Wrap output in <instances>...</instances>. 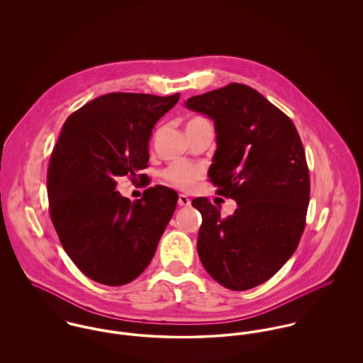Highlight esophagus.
<instances>
[{
	"mask_svg": "<svg viewBox=\"0 0 363 363\" xmlns=\"http://www.w3.org/2000/svg\"><path fill=\"white\" fill-rule=\"evenodd\" d=\"M177 203H179L180 207H189V206L191 204L190 199H189L187 196H184V194H180V196H179V201H177Z\"/></svg>",
	"mask_w": 363,
	"mask_h": 363,
	"instance_id": "1",
	"label": "esophagus"
}]
</instances>
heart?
I'll list each match as a JSON object with an SVG mask.
<instances>
[{
	"label": "heart",
	"instance_id": "b5f03b06",
	"mask_svg": "<svg viewBox=\"0 0 363 363\" xmlns=\"http://www.w3.org/2000/svg\"><path fill=\"white\" fill-rule=\"evenodd\" d=\"M203 118H193L189 121V124L191 123H196V121H201ZM199 176V170L187 163H174L173 166L169 167L167 170V177L172 183H174L176 186H180V187H190L194 180L197 179Z\"/></svg>",
	"mask_w": 363,
	"mask_h": 363
}]
</instances>
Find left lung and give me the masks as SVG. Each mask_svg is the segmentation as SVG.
Instances as JSON below:
<instances>
[{
	"instance_id": "1",
	"label": "left lung",
	"mask_w": 363,
	"mask_h": 363,
	"mask_svg": "<svg viewBox=\"0 0 363 363\" xmlns=\"http://www.w3.org/2000/svg\"><path fill=\"white\" fill-rule=\"evenodd\" d=\"M184 106L213 121L216 150L208 176L218 194L238 204L222 218L207 199L191 201L203 216L199 256L222 286L252 289L291 259L305 229L311 182L302 141L286 114L243 84Z\"/></svg>"
}]
</instances>
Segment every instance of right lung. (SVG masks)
I'll return each mask as SVG.
<instances>
[{"label": "right lung", "instance_id": "1", "mask_svg": "<svg viewBox=\"0 0 363 363\" xmlns=\"http://www.w3.org/2000/svg\"><path fill=\"white\" fill-rule=\"evenodd\" d=\"M179 98L107 94L62 125L48 174L50 216L68 257L99 284L118 286L141 275L176 209L174 190L150 187L131 203L116 191V179H137L148 167L152 128Z\"/></svg>", "mask_w": 363, "mask_h": 363}]
</instances>
